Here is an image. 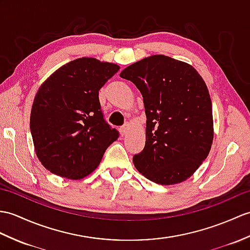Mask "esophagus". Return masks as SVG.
I'll return each instance as SVG.
<instances>
[{
	"label": "esophagus",
	"instance_id": "34e87169",
	"mask_svg": "<svg viewBox=\"0 0 250 250\" xmlns=\"http://www.w3.org/2000/svg\"><path fill=\"white\" fill-rule=\"evenodd\" d=\"M127 129H129V125H123V126H120V127H119V132H120V134L124 136V135L125 134V133H126Z\"/></svg>",
	"mask_w": 250,
	"mask_h": 250
}]
</instances>
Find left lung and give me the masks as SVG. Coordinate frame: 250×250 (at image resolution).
<instances>
[{
  "instance_id": "obj_1",
  "label": "left lung",
  "mask_w": 250,
  "mask_h": 250,
  "mask_svg": "<svg viewBox=\"0 0 250 250\" xmlns=\"http://www.w3.org/2000/svg\"><path fill=\"white\" fill-rule=\"evenodd\" d=\"M120 77L141 91L146 144L133 156L136 169L162 185L183 182L198 169L213 142L212 102L200 74L188 63L152 55Z\"/></svg>"
}]
</instances>
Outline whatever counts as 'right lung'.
I'll list each match as a JSON object with an SVG mask.
<instances>
[{
	"mask_svg": "<svg viewBox=\"0 0 250 250\" xmlns=\"http://www.w3.org/2000/svg\"><path fill=\"white\" fill-rule=\"evenodd\" d=\"M119 66L82 57L40 86L31 112V134L42 164L54 175L79 180L94 171L119 137L101 109L99 90Z\"/></svg>",
	"mask_w": 250,
	"mask_h": 250,
	"instance_id": "1",
	"label": "right lung"
}]
</instances>
